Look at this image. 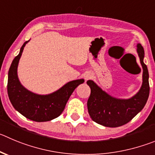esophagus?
Segmentation results:
<instances>
[{
	"instance_id": "1",
	"label": "esophagus",
	"mask_w": 155,
	"mask_h": 155,
	"mask_svg": "<svg viewBox=\"0 0 155 155\" xmlns=\"http://www.w3.org/2000/svg\"><path fill=\"white\" fill-rule=\"evenodd\" d=\"M91 78V75L89 74V73H87V74L85 75V79L86 80H88V79H89Z\"/></svg>"
}]
</instances>
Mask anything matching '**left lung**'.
<instances>
[{"instance_id":"obj_1","label":"left lung","mask_w":155,"mask_h":155,"mask_svg":"<svg viewBox=\"0 0 155 155\" xmlns=\"http://www.w3.org/2000/svg\"><path fill=\"white\" fill-rule=\"evenodd\" d=\"M137 52L143 68V82L139 92L128 99H118L112 97L102 90L95 82L88 80L91 89L87 102L88 112L92 121L105 127L115 128L124 125L131 121L142 110L149 96L148 70L144 63V52L140 43L137 45Z\"/></svg>"}]
</instances>
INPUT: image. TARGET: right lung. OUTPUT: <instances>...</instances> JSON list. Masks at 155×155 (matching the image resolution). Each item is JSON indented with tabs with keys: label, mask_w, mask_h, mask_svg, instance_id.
<instances>
[{
	"label": "right lung",
	"mask_w": 155,
	"mask_h": 155,
	"mask_svg": "<svg viewBox=\"0 0 155 155\" xmlns=\"http://www.w3.org/2000/svg\"><path fill=\"white\" fill-rule=\"evenodd\" d=\"M27 42L29 40L23 44L20 53L14 58L9 69L8 97L16 110L28 119L38 122L50 121L61 115L70 95L79 84L84 82V79L71 81L50 95H37L26 89L19 81L17 71L19 60Z\"/></svg>",
	"instance_id": "right-lung-1"
}]
</instances>
